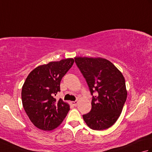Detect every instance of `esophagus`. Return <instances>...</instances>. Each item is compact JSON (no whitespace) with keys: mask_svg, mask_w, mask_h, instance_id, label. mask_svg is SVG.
<instances>
[{"mask_svg":"<svg viewBox=\"0 0 152 152\" xmlns=\"http://www.w3.org/2000/svg\"><path fill=\"white\" fill-rule=\"evenodd\" d=\"M77 104H78V101H72L71 102V104L72 105H73V106H76L77 105Z\"/></svg>","mask_w":152,"mask_h":152,"instance_id":"esophagus-1","label":"esophagus"}]
</instances>
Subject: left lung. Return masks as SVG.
<instances>
[{
    "mask_svg": "<svg viewBox=\"0 0 152 152\" xmlns=\"http://www.w3.org/2000/svg\"><path fill=\"white\" fill-rule=\"evenodd\" d=\"M74 60L92 95L91 111L83 118L93 130L106 129L118 120L127 99L124 77L103 58L79 57Z\"/></svg>",
    "mask_w": 152,
    "mask_h": 152,
    "instance_id": "left-lung-1",
    "label": "left lung"
}]
</instances>
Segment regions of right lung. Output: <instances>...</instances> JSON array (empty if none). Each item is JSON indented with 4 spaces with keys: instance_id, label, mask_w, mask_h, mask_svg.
Masks as SVG:
<instances>
[{
    "instance_id": "obj_1",
    "label": "right lung",
    "mask_w": 152,
    "mask_h": 152,
    "mask_svg": "<svg viewBox=\"0 0 152 152\" xmlns=\"http://www.w3.org/2000/svg\"><path fill=\"white\" fill-rule=\"evenodd\" d=\"M72 58L50 62L37 67L28 74L21 91L25 112L31 122L40 129L57 128L70 110L69 105L55 96L60 92L63 77L72 67Z\"/></svg>"
}]
</instances>
